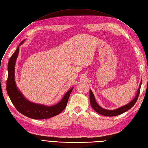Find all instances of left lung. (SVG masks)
Instances as JSON below:
<instances>
[{"label":"left lung","mask_w":148,"mask_h":148,"mask_svg":"<svg viewBox=\"0 0 148 148\" xmlns=\"http://www.w3.org/2000/svg\"><path fill=\"white\" fill-rule=\"evenodd\" d=\"M141 84H142V80L141 81L140 86H139L137 92H136V95L132 101L130 102L128 104L125 105V106H123L120 107H119V108L114 109V110L105 109L98 105V104L96 101L95 96H94L92 91L90 89V91H89V99H90L91 106L92 107V109L95 110L96 112H97L98 114H99L101 115H102L107 116V117H113V116H116V115H119L122 114L125 112H127V110L130 109L134 105H135L136 102L137 101L139 95H140Z\"/></svg>","instance_id":"8db88e82"}]
</instances>
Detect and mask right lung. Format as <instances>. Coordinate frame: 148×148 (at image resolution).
Returning a JSON list of instances; mask_svg holds the SVG:
<instances>
[{
	"label": "right lung",
	"mask_w": 148,
	"mask_h": 148,
	"mask_svg": "<svg viewBox=\"0 0 148 148\" xmlns=\"http://www.w3.org/2000/svg\"><path fill=\"white\" fill-rule=\"evenodd\" d=\"M25 40L20 42L16 51L13 53L8 63V78L7 81V92L16 109L26 117L33 119H46L54 117L64 110L70 93L73 88L67 91L63 98L57 104L53 106H46L37 104L28 100L16 86L15 81V66L16 60L18 56L19 46L23 43Z\"/></svg>",
	"instance_id": "right-lung-1"
}]
</instances>
